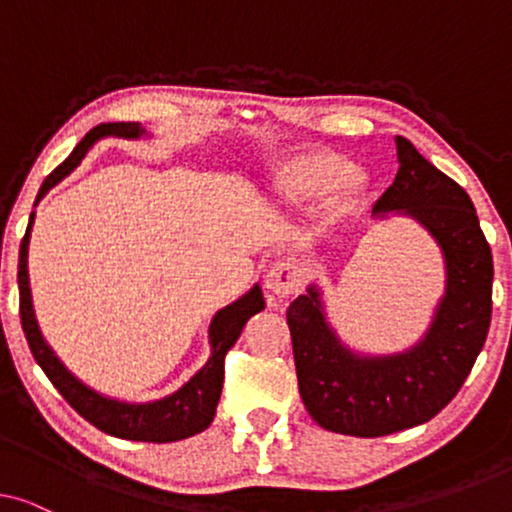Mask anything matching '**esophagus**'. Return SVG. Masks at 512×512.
Masks as SVG:
<instances>
[{"label": "esophagus", "mask_w": 512, "mask_h": 512, "mask_svg": "<svg viewBox=\"0 0 512 512\" xmlns=\"http://www.w3.org/2000/svg\"><path fill=\"white\" fill-rule=\"evenodd\" d=\"M265 289H268L272 296L286 298L291 293L298 291L300 286V270L293 261H277L272 263L268 272H265Z\"/></svg>", "instance_id": "34e87169"}]
</instances>
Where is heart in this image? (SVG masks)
Listing matches in <instances>:
<instances>
[{"mask_svg": "<svg viewBox=\"0 0 512 512\" xmlns=\"http://www.w3.org/2000/svg\"><path fill=\"white\" fill-rule=\"evenodd\" d=\"M279 198L289 205H305L326 195L321 221L326 226L345 221L366 198V179L349 160L324 149H305L279 160L275 172Z\"/></svg>", "mask_w": 512, "mask_h": 512, "instance_id": "obj_1", "label": "heart"}]
</instances>
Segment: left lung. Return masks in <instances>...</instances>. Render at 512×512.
Segmentation results:
<instances>
[{"label": "left lung", "instance_id": "1", "mask_svg": "<svg viewBox=\"0 0 512 512\" xmlns=\"http://www.w3.org/2000/svg\"><path fill=\"white\" fill-rule=\"evenodd\" d=\"M396 156V179L375 219L417 221L445 263V291L422 338L391 354L349 347L328 321L317 282L286 312L300 398L314 422L345 436H387L436 417L471 373L492 321V251L471 198L405 137H396Z\"/></svg>", "mask_w": 512, "mask_h": 512}]
</instances>
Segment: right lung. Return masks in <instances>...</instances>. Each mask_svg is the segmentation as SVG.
Segmentation results:
<instances>
[{"label":"right lung","mask_w":512,"mask_h":512,"mask_svg":"<svg viewBox=\"0 0 512 512\" xmlns=\"http://www.w3.org/2000/svg\"><path fill=\"white\" fill-rule=\"evenodd\" d=\"M107 137L121 139H151L149 132L142 128V123H102L88 132L86 137L76 144V149L69 153V158L60 167L48 174L44 184L39 188L37 202L44 200V195L60 184L62 179L69 177L81 160L88 156V151ZM34 212L27 223V233L20 242L18 256V291H20V324L27 338V345L32 349L34 361L39 363L53 387L60 391L62 398L79 412L83 419L97 429L109 433V436L139 440V443H174V440L191 438L195 433L205 431L216 415L221 389H223V359L228 349L240 338L242 328L247 321L265 307L261 286L254 284L251 289L233 303L221 307L209 321V359L205 361L198 373L191 380L181 384L177 391L167 394L156 401L132 403L121 401V398L104 396L100 391L88 387L86 382L79 380L65 363L58 359L53 347L48 345L41 328L37 324V314L32 305V289L30 275H27V249H30Z\"/></svg>","instance_id":"obj_1"}]
</instances>
